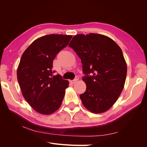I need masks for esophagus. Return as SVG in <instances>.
<instances>
[{"mask_svg": "<svg viewBox=\"0 0 147 147\" xmlns=\"http://www.w3.org/2000/svg\"><path fill=\"white\" fill-rule=\"evenodd\" d=\"M78 76H76L75 78H74V80H71L70 81V82L72 83V84H74V83H76L77 82V81L78 80Z\"/></svg>", "mask_w": 147, "mask_h": 147, "instance_id": "esophagus-1", "label": "esophagus"}]
</instances>
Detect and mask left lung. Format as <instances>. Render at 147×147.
<instances>
[{
  "label": "left lung",
  "mask_w": 147,
  "mask_h": 147,
  "mask_svg": "<svg viewBox=\"0 0 147 147\" xmlns=\"http://www.w3.org/2000/svg\"><path fill=\"white\" fill-rule=\"evenodd\" d=\"M69 47L82 63L86 92L83 105L93 113H102L116 102L125 83L127 65L123 52L113 40L100 34L74 36Z\"/></svg>",
  "instance_id": "8db88e82"
}]
</instances>
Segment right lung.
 Here are the masks:
<instances>
[{
    "instance_id": "1",
    "label": "right lung",
    "mask_w": 147,
    "mask_h": 147,
    "mask_svg": "<svg viewBox=\"0 0 147 147\" xmlns=\"http://www.w3.org/2000/svg\"><path fill=\"white\" fill-rule=\"evenodd\" d=\"M71 35L51 34L35 40L21 56L17 78L22 94L33 109L51 114L60 107L67 80L54 76L53 60L66 47Z\"/></svg>"
}]
</instances>
